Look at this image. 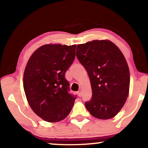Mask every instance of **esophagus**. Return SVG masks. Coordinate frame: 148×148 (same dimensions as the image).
Segmentation results:
<instances>
[{
  "label": "esophagus",
  "mask_w": 148,
  "mask_h": 148,
  "mask_svg": "<svg viewBox=\"0 0 148 148\" xmlns=\"http://www.w3.org/2000/svg\"><path fill=\"white\" fill-rule=\"evenodd\" d=\"M78 95L79 97H80L81 95H82V91L81 90H79V91L78 92Z\"/></svg>",
  "instance_id": "esophagus-1"
}]
</instances>
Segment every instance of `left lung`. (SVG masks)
<instances>
[{
    "mask_svg": "<svg viewBox=\"0 0 148 148\" xmlns=\"http://www.w3.org/2000/svg\"><path fill=\"white\" fill-rule=\"evenodd\" d=\"M77 48V58L88 72L92 90L86 108L96 118H112L129 94L130 77L124 56L118 46L105 40L88 42Z\"/></svg>",
    "mask_w": 148,
    "mask_h": 148,
    "instance_id": "8db88e82",
    "label": "left lung"
}]
</instances>
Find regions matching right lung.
Here are the masks:
<instances>
[{
    "label": "right lung",
    "mask_w": 148,
    "mask_h": 148,
    "mask_svg": "<svg viewBox=\"0 0 148 148\" xmlns=\"http://www.w3.org/2000/svg\"><path fill=\"white\" fill-rule=\"evenodd\" d=\"M76 45H46L35 51L24 72V90L30 108L48 122L64 120L76 96L70 94L65 73L73 63Z\"/></svg>",
    "instance_id": "obj_1"
}]
</instances>
